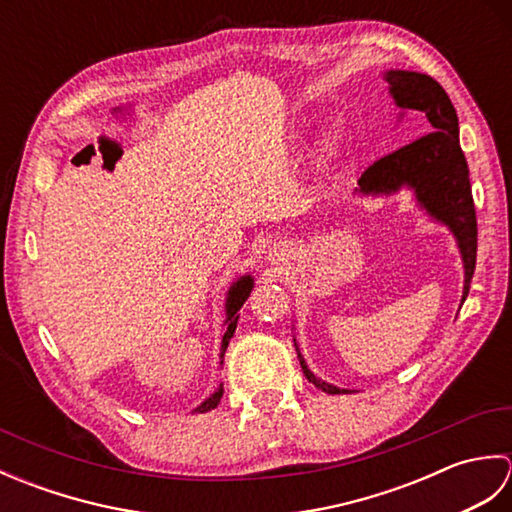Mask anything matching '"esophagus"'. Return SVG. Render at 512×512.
<instances>
[{
    "mask_svg": "<svg viewBox=\"0 0 512 512\" xmlns=\"http://www.w3.org/2000/svg\"><path fill=\"white\" fill-rule=\"evenodd\" d=\"M279 255H284V250H279V248H275V250H273V259H279Z\"/></svg>",
    "mask_w": 512,
    "mask_h": 512,
    "instance_id": "1",
    "label": "esophagus"
}]
</instances>
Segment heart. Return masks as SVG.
Segmentation results:
<instances>
[{
  "label": "heart",
  "instance_id": "b5f03b06",
  "mask_svg": "<svg viewBox=\"0 0 512 512\" xmlns=\"http://www.w3.org/2000/svg\"><path fill=\"white\" fill-rule=\"evenodd\" d=\"M341 145H343V129L339 125H332L325 129L321 136V154L325 158H332L336 151L341 149Z\"/></svg>",
  "mask_w": 512,
  "mask_h": 512
}]
</instances>
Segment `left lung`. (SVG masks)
I'll return each instance as SVG.
<instances>
[{
	"label": "left lung",
	"mask_w": 512,
	"mask_h": 512,
	"mask_svg": "<svg viewBox=\"0 0 512 512\" xmlns=\"http://www.w3.org/2000/svg\"><path fill=\"white\" fill-rule=\"evenodd\" d=\"M383 79L387 83L391 101L398 107L396 123H400L407 112H420L429 121L431 134L376 160L358 180L354 195L374 200L389 198V195H396L402 189L411 191L413 204L431 222L447 228L455 239L464 268V303L475 273L477 220L469 165H466L460 147L458 114H455V107L449 101L447 92L442 90V85L427 74L391 68L383 72ZM292 341H295L303 374L310 383L325 391V394H345L347 389L325 383L323 378L314 374L299 350L295 334H292Z\"/></svg>",
	"instance_id": "1"
}]
</instances>
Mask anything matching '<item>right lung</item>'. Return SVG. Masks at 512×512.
<instances>
[{"instance_id": "obj_1", "label": "right lung", "mask_w": 512, "mask_h": 512, "mask_svg": "<svg viewBox=\"0 0 512 512\" xmlns=\"http://www.w3.org/2000/svg\"><path fill=\"white\" fill-rule=\"evenodd\" d=\"M255 288V277L246 273L242 277H237L231 286H228L226 290V299H224V336H222V347H220V365L224 363V354H226V347H228V341H231V336L235 334V328H237V319H239V308L244 306V301L250 297V290ZM222 394H224V385L220 383V387H217L213 394L202 400L198 407H195L193 411L195 413H206L215 409L217 405H220L222 400Z\"/></svg>"}]
</instances>
